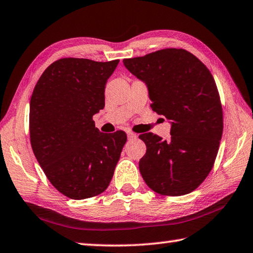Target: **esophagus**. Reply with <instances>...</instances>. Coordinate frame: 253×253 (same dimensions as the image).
<instances>
[{
  "label": "esophagus",
  "instance_id": "34e87169",
  "mask_svg": "<svg viewBox=\"0 0 253 253\" xmlns=\"http://www.w3.org/2000/svg\"><path fill=\"white\" fill-rule=\"evenodd\" d=\"M127 137H128V139L129 140H131V139H135L136 137H137V135L135 134V132H131V131H127Z\"/></svg>",
  "mask_w": 253,
  "mask_h": 253
}]
</instances>
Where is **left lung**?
<instances>
[{
    "label": "left lung",
    "mask_w": 253,
    "mask_h": 253,
    "mask_svg": "<svg viewBox=\"0 0 253 253\" xmlns=\"http://www.w3.org/2000/svg\"><path fill=\"white\" fill-rule=\"evenodd\" d=\"M124 66L147 85L152 109L170 121V138L139 135L146 154L139 172L162 195L193 192L213 168L223 131L215 81L202 61L184 49H163L124 59Z\"/></svg>",
    "instance_id": "8db88e82"
}]
</instances>
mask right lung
Returning a JSON list of instances; mask_svg holds the SVG:
<instances>
[{
    "label": "right lung",
    "mask_w": 253,
    "mask_h": 253,
    "mask_svg": "<svg viewBox=\"0 0 253 253\" xmlns=\"http://www.w3.org/2000/svg\"><path fill=\"white\" fill-rule=\"evenodd\" d=\"M119 60L63 58L46 68L30 101L32 151L50 183L74 200L104 192L127 140L100 132L92 116L105 107L107 80Z\"/></svg>",
    "instance_id": "right-lung-1"
}]
</instances>
